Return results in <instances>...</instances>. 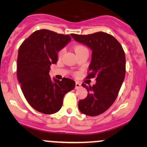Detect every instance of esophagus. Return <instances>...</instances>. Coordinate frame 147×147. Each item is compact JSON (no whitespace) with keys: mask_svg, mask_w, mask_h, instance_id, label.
Segmentation results:
<instances>
[{"mask_svg":"<svg viewBox=\"0 0 147 147\" xmlns=\"http://www.w3.org/2000/svg\"><path fill=\"white\" fill-rule=\"evenodd\" d=\"M81 87V84L79 83V82H76L75 84V88L76 89H78L79 88Z\"/></svg>","mask_w":147,"mask_h":147,"instance_id":"obj_1","label":"esophagus"}]
</instances>
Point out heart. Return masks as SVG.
<instances>
[{
	"instance_id": "b5f03b06",
	"label": "heart",
	"mask_w": 147,
	"mask_h": 147,
	"mask_svg": "<svg viewBox=\"0 0 147 147\" xmlns=\"http://www.w3.org/2000/svg\"><path fill=\"white\" fill-rule=\"evenodd\" d=\"M86 48H85V47L83 46V45H76V46L74 48V50H75V53L76 52L80 51V50H83V49H85ZM64 53V49H62V50H61L58 53V57H61L62 55H63V54Z\"/></svg>"
}]
</instances>
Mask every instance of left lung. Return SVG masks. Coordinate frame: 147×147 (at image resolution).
<instances>
[{"label": "left lung", "instance_id": "1", "mask_svg": "<svg viewBox=\"0 0 147 147\" xmlns=\"http://www.w3.org/2000/svg\"><path fill=\"white\" fill-rule=\"evenodd\" d=\"M71 36L92 50L86 78L96 77L97 81L92 86L82 84L88 95L79 102V109L88 116L99 115L117 98L125 77V53L120 43L109 34L98 32L88 35L71 34Z\"/></svg>", "mask_w": 147, "mask_h": 147}]
</instances>
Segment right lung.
I'll return each instance as SVG.
<instances>
[{
    "label": "right lung",
    "mask_w": 147,
    "mask_h": 147,
    "mask_svg": "<svg viewBox=\"0 0 147 147\" xmlns=\"http://www.w3.org/2000/svg\"><path fill=\"white\" fill-rule=\"evenodd\" d=\"M71 40L69 35L51 30H36L18 49L17 77L22 92L30 105L44 114L57 113L64 95L75 87V81L50 78V65L56 63L57 52Z\"/></svg>",
    "instance_id": "add662e5"
}]
</instances>
